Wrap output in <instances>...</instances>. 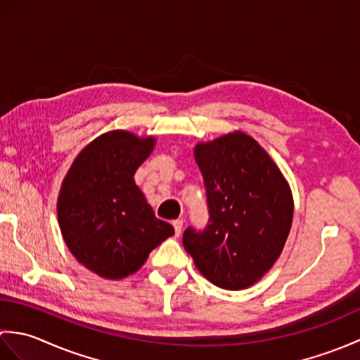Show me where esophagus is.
<instances>
[{
	"instance_id": "34e87169",
	"label": "esophagus",
	"mask_w": 360,
	"mask_h": 360,
	"mask_svg": "<svg viewBox=\"0 0 360 360\" xmlns=\"http://www.w3.org/2000/svg\"><path fill=\"white\" fill-rule=\"evenodd\" d=\"M172 224H173V227H174L176 236H179V235H181V231H182V226H184V221H182V219H174Z\"/></svg>"
}]
</instances>
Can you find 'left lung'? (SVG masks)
<instances>
[{"mask_svg":"<svg viewBox=\"0 0 360 360\" xmlns=\"http://www.w3.org/2000/svg\"><path fill=\"white\" fill-rule=\"evenodd\" d=\"M207 193L209 224L186 229L182 244L205 278L238 290L262 280L277 262L292 224L294 201L285 176L243 131L195 147Z\"/></svg>","mask_w":360,"mask_h":360,"instance_id":"obj_1","label":"left lung"}]
</instances>
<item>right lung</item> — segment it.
<instances>
[{"label": "right lung", "mask_w": 360, "mask_h": 360, "mask_svg": "<svg viewBox=\"0 0 360 360\" xmlns=\"http://www.w3.org/2000/svg\"><path fill=\"white\" fill-rule=\"evenodd\" d=\"M156 139L114 129L88 143L66 173L57 201L58 226L77 262L108 280L139 271L150 252L174 233L158 219L134 173Z\"/></svg>", "instance_id": "add662e5"}]
</instances>
